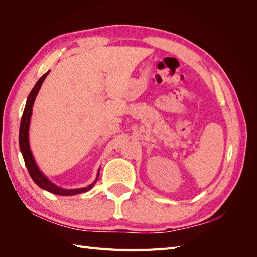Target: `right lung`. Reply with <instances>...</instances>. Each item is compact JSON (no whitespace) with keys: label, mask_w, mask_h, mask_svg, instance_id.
I'll return each instance as SVG.
<instances>
[{"label":"right lung","mask_w":257,"mask_h":257,"mask_svg":"<svg viewBox=\"0 0 257 257\" xmlns=\"http://www.w3.org/2000/svg\"><path fill=\"white\" fill-rule=\"evenodd\" d=\"M50 71H48L46 74H44L38 81L36 82L35 87L32 89V91L30 92V94L28 96L27 99V104L25 107V110H23V114H22V118H21V123H20V130H19V147H20V150L22 153V157L23 160H25L26 163V166L28 168V172L31 176V178L33 179V181L40 186V188L48 191L52 194H57V195H62V196H71V195H76V194H80V193H84V192H88L89 190H91L93 186H94L95 182L97 181L98 179V175H99V169L97 172V177L95 179V181L91 183L90 185H88L87 188H81V189H72V190H68V189H62L59 188L58 185L53 184L49 179L46 177L41 170L40 168L37 167L36 163L34 161V158L32 155V152H31L30 149V144H29V128H30V121H31V115H32V107L34 104V100L35 97L37 95L38 91H40L42 84L45 80L46 77L49 74Z\"/></svg>","instance_id":"obj_1"}]
</instances>
